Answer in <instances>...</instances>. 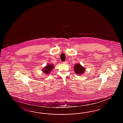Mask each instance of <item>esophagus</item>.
I'll return each instance as SVG.
<instances>
[{
  "label": "esophagus",
  "instance_id": "esophagus-1",
  "mask_svg": "<svg viewBox=\"0 0 123 123\" xmlns=\"http://www.w3.org/2000/svg\"><path fill=\"white\" fill-rule=\"evenodd\" d=\"M67 63V61H65L64 62H63V63H64V64H66Z\"/></svg>",
  "mask_w": 123,
  "mask_h": 123
}]
</instances>
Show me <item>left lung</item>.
<instances>
[{
	"mask_svg": "<svg viewBox=\"0 0 123 123\" xmlns=\"http://www.w3.org/2000/svg\"><path fill=\"white\" fill-rule=\"evenodd\" d=\"M85 70V68L83 67L80 64H77L75 65L74 71L76 74L78 75H80L83 73Z\"/></svg>",
	"mask_w": 123,
	"mask_h": 123,
	"instance_id": "obj_1",
	"label": "left lung"
}]
</instances>
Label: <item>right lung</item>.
Segmentation results:
<instances>
[{"label":"right lung","instance_id":"1","mask_svg":"<svg viewBox=\"0 0 123 123\" xmlns=\"http://www.w3.org/2000/svg\"><path fill=\"white\" fill-rule=\"evenodd\" d=\"M53 66H54V65L52 64H49L47 65L43 69V73L45 74H49L50 73V72L53 68V67H54Z\"/></svg>","mask_w":123,"mask_h":123}]
</instances>
